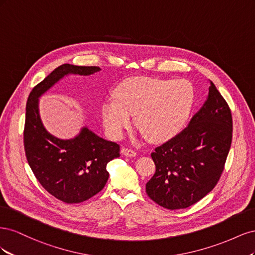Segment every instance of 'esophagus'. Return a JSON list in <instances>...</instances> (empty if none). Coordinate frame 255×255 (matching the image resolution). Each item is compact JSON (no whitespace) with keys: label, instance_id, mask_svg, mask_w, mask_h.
<instances>
[{"label":"esophagus","instance_id":"obj_1","mask_svg":"<svg viewBox=\"0 0 255 255\" xmlns=\"http://www.w3.org/2000/svg\"><path fill=\"white\" fill-rule=\"evenodd\" d=\"M121 152H122L123 155H126V156L133 157V156L136 155V151L133 150V149H130V148H122Z\"/></svg>","mask_w":255,"mask_h":255}]
</instances>
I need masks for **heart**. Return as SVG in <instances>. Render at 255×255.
Masks as SVG:
<instances>
[{
  "mask_svg": "<svg viewBox=\"0 0 255 255\" xmlns=\"http://www.w3.org/2000/svg\"><path fill=\"white\" fill-rule=\"evenodd\" d=\"M194 88L184 80L135 76L121 82L114 99L102 105L109 134L121 138L134 116L135 126L151 142L170 139L180 132L194 104Z\"/></svg>",
  "mask_w": 255,
  "mask_h": 255,
  "instance_id": "b5f03b06",
  "label": "heart"
}]
</instances>
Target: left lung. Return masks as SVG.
Wrapping results in <instances>:
<instances>
[{
	"label": "left lung",
	"mask_w": 255,
	"mask_h": 255,
	"mask_svg": "<svg viewBox=\"0 0 255 255\" xmlns=\"http://www.w3.org/2000/svg\"><path fill=\"white\" fill-rule=\"evenodd\" d=\"M232 114L213 82L205 103L187 128L151 153L155 173L145 185L167 210L200 201L218 183L232 142Z\"/></svg>",
	"instance_id": "8db88e82"
}]
</instances>
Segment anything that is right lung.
I'll list each match as a JSON object with an SVG mask.
<instances>
[{"label": "right lung", "mask_w": 255, "mask_h": 255, "mask_svg": "<svg viewBox=\"0 0 255 255\" xmlns=\"http://www.w3.org/2000/svg\"><path fill=\"white\" fill-rule=\"evenodd\" d=\"M100 70L96 66L61 65L36 85L26 102L23 141L27 163L42 187L69 204L86 201L104 188L110 176L106 165L120 156V146L87 128L73 139L54 137L42 125L38 98L67 74L90 75Z\"/></svg>", "instance_id": "add662e5"}]
</instances>
